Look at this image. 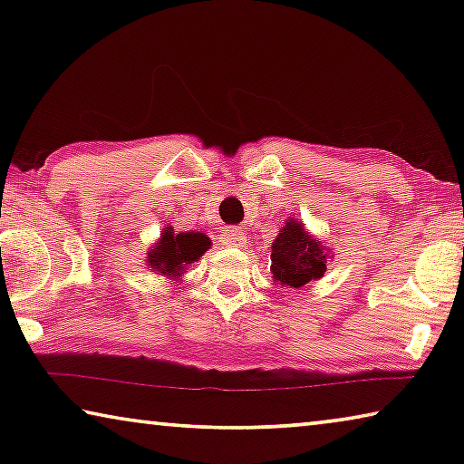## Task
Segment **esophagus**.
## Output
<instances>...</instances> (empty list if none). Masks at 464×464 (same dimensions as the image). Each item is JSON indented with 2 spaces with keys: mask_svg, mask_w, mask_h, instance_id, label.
<instances>
[{
  "mask_svg": "<svg viewBox=\"0 0 464 464\" xmlns=\"http://www.w3.org/2000/svg\"><path fill=\"white\" fill-rule=\"evenodd\" d=\"M246 233H243L241 229H227L225 231V235L221 237V243L223 246H227V247H243L246 246Z\"/></svg>",
  "mask_w": 464,
  "mask_h": 464,
  "instance_id": "obj_1",
  "label": "esophagus"
}]
</instances>
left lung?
I'll return each mask as SVG.
<instances>
[{"mask_svg":"<svg viewBox=\"0 0 464 464\" xmlns=\"http://www.w3.org/2000/svg\"><path fill=\"white\" fill-rule=\"evenodd\" d=\"M270 260V272L276 285L301 288L324 276L327 262L332 260V251L309 229H304L303 221L288 217L276 239L272 241Z\"/></svg>","mask_w":464,"mask_h":464,"instance_id":"left-lung-1","label":"left lung"}]
</instances>
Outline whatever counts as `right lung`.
I'll return each instance as SVG.
<instances>
[{
    "instance_id": "1",
    "label": "right lung",
    "mask_w": 464,
    "mask_h": 464,
    "mask_svg": "<svg viewBox=\"0 0 464 464\" xmlns=\"http://www.w3.org/2000/svg\"><path fill=\"white\" fill-rule=\"evenodd\" d=\"M208 235L200 231H179L176 233L174 227H166L161 229L160 239L155 246L147 251V266L160 276L174 282L182 280L184 274L194 262L210 249Z\"/></svg>"
}]
</instances>
